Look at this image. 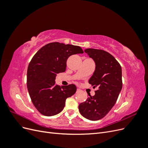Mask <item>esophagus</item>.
I'll use <instances>...</instances> for the list:
<instances>
[{
    "label": "esophagus",
    "instance_id": "1",
    "mask_svg": "<svg viewBox=\"0 0 148 148\" xmlns=\"http://www.w3.org/2000/svg\"><path fill=\"white\" fill-rule=\"evenodd\" d=\"M80 91H82L81 89H79V88H77V92H79Z\"/></svg>",
    "mask_w": 148,
    "mask_h": 148
}]
</instances>
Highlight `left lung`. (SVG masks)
<instances>
[{
  "label": "left lung",
  "instance_id": "8db88e82",
  "mask_svg": "<svg viewBox=\"0 0 148 148\" xmlns=\"http://www.w3.org/2000/svg\"><path fill=\"white\" fill-rule=\"evenodd\" d=\"M84 52L94 60L96 69L89 83L97 88L95 95L78 106L79 112L90 120H98L109 113L117 101L122 88V67L110 53L104 50L86 49Z\"/></svg>",
  "mask_w": 148,
  "mask_h": 148
}]
</instances>
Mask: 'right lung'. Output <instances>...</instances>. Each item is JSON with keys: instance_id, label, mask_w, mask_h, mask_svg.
<instances>
[{"instance_id": "obj_1", "label": "right lung", "mask_w": 148, "mask_h": 148, "mask_svg": "<svg viewBox=\"0 0 148 148\" xmlns=\"http://www.w3.org/2000/svg\"><path fill=\"white\" fill-rule=\"evenodd\" d=\"M83 53L79 46L55 42L41 47L32 58L27 70V88L33 105L42 115L60 113L66 98L77 91L75 84L60 87L55 79L57 73L65 71L70 56Z\"/></svg>"}]
</instances>
